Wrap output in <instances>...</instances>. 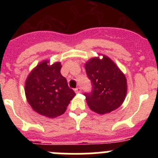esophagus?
<instances>
[{
    "label": "esophagus",
    "instance_id": "esophagus-1",
    "mask_svg": "<svg viewBox=\"0 0 158 158\" xmlns=\"http://www.w3.org/2000/svg\"><path fill=\"white\" fill-rule=\"evenodd\" d=\"M75 92H76V93H80V92H81V89L79 88V87H78V88L75 89Z\"/></svg>",
    "mask_w": 158,
    "mask_h": 158
}]
</instances>
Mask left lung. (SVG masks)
Masks as SVG:
<instances>
[{
  "instance_id": "8db88e82",
  "label": "left lung",
  "mask_w": 158,
  "mask_h": 158,
  "mask_svg": "<svg viewBox=\"0 0 158 158\" xmlns=\"http://www.w3.org/2000/svg\"><path fill=\"white\" fill-rule=\"evenodd\" d=\"M87 76L92 82V90L85 92L87 104L98 114H106L118 109L125 98L127 80L109 57L92 58L85 64Z\"/></svg>"
}]
</instances>
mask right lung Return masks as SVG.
<instances>
[{
    "label": "right lung",
    "mask_w": 158,
    "mask_h": 158,
    "mask_svg": "<svg viewBox=\"0 0 158 158\" xmlns=\"http://www.w3.org/2000/svg\"><path fill=\"white\" fill-rule=\"evenodd\" d=\"M60 63L49 66L40 63L26 80L25 94L33 109L49 118L57 117L66 111L70 100L76 95L60 73Z\"/></svg>",
    "instance_id": "add662e5"
}]
</instances>
